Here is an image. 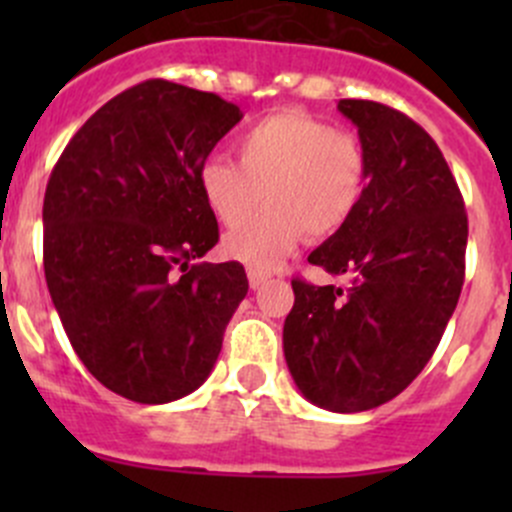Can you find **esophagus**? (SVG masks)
<instances>
[{
  "mask_svg": "<svg viewBox=\"0 0 512 512\" xmlns=\"http://www.w3.org/2000/svg\"><path fill=\"white\" fill-rule=\"evenodd\" d=\"M247 280H250L252 289H257V287L265 285L267 280H270V275H267V272H262V270H255V267H250V270H247Z\"/></svg>",
  "mask_w": 512,
  "mask_h": 512,
  "instance_id": "obj_1",
  "label": "esophagus"
}]
</instances>
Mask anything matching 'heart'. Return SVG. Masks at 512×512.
Listing matches in <instances>:
<instances>
[{
  "label": "heart",
  "instance_id": "1",
  "mask_svg": "<svg viewBox=\"0 0 512 512\" xmlns=\"http://www.w3.org/2000/svg\"><path fill=\"white\" fill-rule=\"evenodd\" d=\"M232 160L213 156L198 168V190L223 225H236L256 207L268 208L227 232V257L255 270L285 262L307 235L327 240L352 220L364 195L366 156L354 133L332 128L304 111H277L250 123Z\"/></svg>",
  "mask_w": 512,
  "mask_h": 512
}]
</instances>
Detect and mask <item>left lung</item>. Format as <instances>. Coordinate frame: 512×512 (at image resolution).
<instances>
[{
    "instance_id": "obj_1",
    "label": "left lung",
    "mask_w": 512,
    "mask_h": 512,
    "mask_svg": "<svg viewBox=\"0 0 512 512\" xmlns=\"http://www.w3.org/2000/svg\"><path fill=\"white\" fill-rule=\"evenodd\" d=\"M366 185L347 225L309 255L344 285L292 280L285 359L307 401L356 414L399 396L428 364L461 297L468 215L436 141L406 113L342 98Z\"/></svg>"
}]
</instances>
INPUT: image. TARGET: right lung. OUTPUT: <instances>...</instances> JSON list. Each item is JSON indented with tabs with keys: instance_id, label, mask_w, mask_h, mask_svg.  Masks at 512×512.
<instances>
[{
	"instance_id": "add662e5",
	"label": "right lung",
	"mask_w": 512,
	"mask_h": 512,
	"mask_svg": "<svg viewBox=\"0 0 512 512\" xmlns=\"http://www.w3.org/2000/svg\"><path fill=\"white\" fill-rule=\"evenodd\" d=\"M242 111L151 79L76 131L44 195V275L71 347L106 389L168 404L210 376L247 294L240 262H198L218 220L198 168Z\"/></svg>"
}]
</instances>
